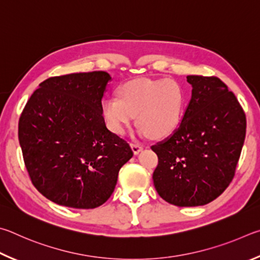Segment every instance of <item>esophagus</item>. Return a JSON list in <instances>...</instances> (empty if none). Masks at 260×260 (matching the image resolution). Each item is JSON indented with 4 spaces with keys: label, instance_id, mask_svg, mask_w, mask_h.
Segmentation results:
<instances>
[{
    "label": "esophagus",
    "instance_id": "esophagus-1",
    "mask_svg": "<svg viewBox=\"0 0 260 260\" xmlns=\"http://www.w3.org/2000/svg\"><path fill=\"white\" fill-rule=\"evenodd\" d=\"M131 148H133V152L135 154H138L139 152L143 151V146L139 144H136V143H131Z\"/></svg>",
    "mask_w": 260,
    "mask_h": 260
}]
</instances>
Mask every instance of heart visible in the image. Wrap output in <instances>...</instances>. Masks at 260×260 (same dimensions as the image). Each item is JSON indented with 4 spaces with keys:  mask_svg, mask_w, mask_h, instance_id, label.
<instances>
[{
    "mask_svg": "<svg viewBox=\"0 0 260 260\" xmlns=\"http://www.w3.org/2000/svg\"><path fill=\"white\" fill-rule=\"evenodd\" d=\"M187 92L183 84L167 79H136L120 88V98L107 97L102 114L108 129L125 135L137 115L140 135L166 138L174 134L183 120Z\"/></svg>",
    "mask_w": 260,
    "mask_h": 260,
    "instance_id": "1",
    "label": "heart"
}]
</instances>
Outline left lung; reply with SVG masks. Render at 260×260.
Wrapping results in <instances>:
<instances>
[{
  "mask_svg": "<svg viewBox=\"0 0 260 260\" xmlns=\"http://www.w3.org/2000/svg\"><path fill=\"white\" fill-rule=\"evenodd\" d=\"M192 98L179 126L153 145L158 195L177 207L213 201L229 187L242 151L247 120L235 94L216 76L189 75Z\"/></svg>",
  "mask_w": 260,
  "mask_h": 260,
  "instance_id": "1",
  "label": "left lung"
}]
</instances>
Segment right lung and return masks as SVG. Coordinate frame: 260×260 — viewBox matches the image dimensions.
Segmentation results:
<instances>
[{
  "mask_svg": "<svg viewBox=\"0 0 260 260\" xmlns=\"http://www.w3.org/2000/svg\"><path fill=\"white\" fill-rule=\"evenodd\" d=\"M106 72L53 76L22 111L18 137L35 188L59 206L93 209L111 198L118 171L133 157L102 114Z\"/></svg>",
  "mask_w": 260,
  "mask_h": 260,
  "instance_id": "right-lung-1",
  "label": "right lung"
}]
</instances>
